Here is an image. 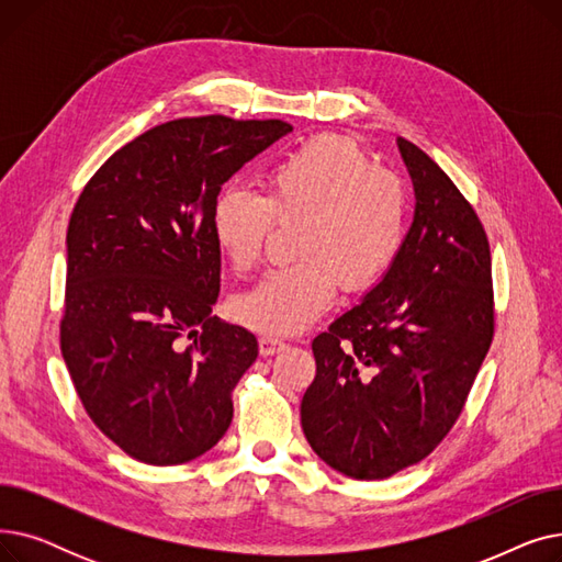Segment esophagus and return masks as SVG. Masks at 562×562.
I'll return each mask as SVG.
<instances>
[{"label":"esophagus","mask_w":562,"mask_h":562,"mask_svg":"<svg viewBox=\"0 0 562 562\" xmlns=\"http://www.w3.org/2000/svg\"><path fill=\"white\" fill-rule=\"evenodd\" d=\"M284 348H286V344L278 337H269V335L259 337V352H261V356H276V352H280Z\"/></svg>","instance_id":"1"}]
</instances>
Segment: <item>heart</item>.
Instances as JSON below:
<instances>
[{"label": "heart", "mask_w": 562, "mask_h": 562, "mask_svg": "<svg viewBox=\"0 0 562 562\" xmlns=\"http://www.w3.org/2000/svg\"><path fill=\"white\" fill-rule=\"evenodd\" d=\"M303 221L299 263L271 271L241 293L234 312L269 335L305 330L335 296L364 291L385 276L403 250L409 195L401 177L348 138L316 136L284 153L266 172L263 195L227 184L212 204V234L236 271L259 261L276 225Z\"/></svg>", "instance_id": "obj_1"}]
</instances>
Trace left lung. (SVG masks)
<instances>
[{"mask_svg": "<svg viewBox=\"0 0 562 562\" xmlns=\"http://www.w3.org/2000/svg\"><path fill=\"white\" fill-rule=\"evenodd\" d=\"M415 221L392 269L312 341L314 453L358 481L422 462L453 428L494 337L487 234L451 177L398 138Z\"/></svg>", "mask_w": 562, "mask_h": 562, "instance_id": "left-lung-1", "label": "left lung"}]
</instances>
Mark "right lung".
I'll return each instance as SVG.
<instances>
[{"mask_svg":"<svg viewBox=\"0 0 562 562\" xmlns=\"http://www.w3.org/2000/svg\"><path fill=\"white\" fill-rule=\"evenodd\" d=\"M293 127L180 117L113 153L75 204L61 352L83 409L134 460L182 464L232 424L257 339L212 316L221 187Z\"/></svg>","mask_w":562,"mask_h":562,"instance_id":"add662e5","label":"right lung"}]
</instances>
